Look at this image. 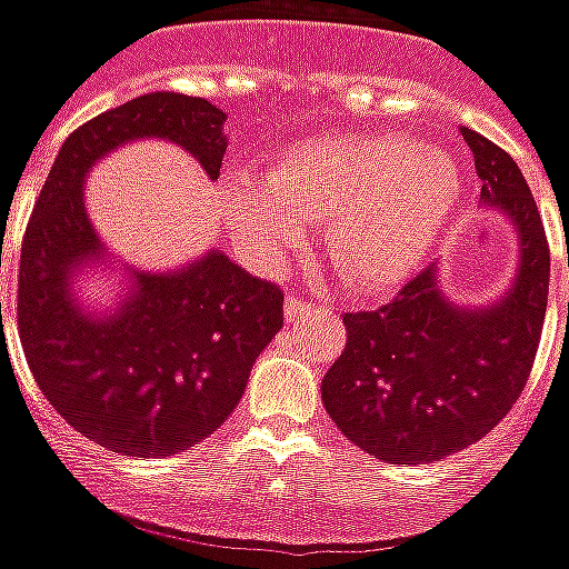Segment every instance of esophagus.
I'll return each mask as SVG.
<instances>
[{
    "instance_id": "obj_1",
    "label": "esophagus",
    "mask_w": 569,
    "mask_h": 569,
    "mask_svg": "<svg viewBox=\"0 0 569 569\" xmlns=\"http://www.w3.org/2000/svg\"><path fill=\"white\" fill-rule=\"evenodd\" d=\"M309 309H315V302L302 300V297H297V293H288V300H284V315H288L290 321H293V318H300V315H306Z\"/></svg>"
}]
</instances>
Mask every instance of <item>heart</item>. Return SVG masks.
I'll use <instances>...</instances> for the list:
<instances>
[{"label":"heart","instance_id":"b5f03b06","mask_svg":"<svg viewBox=\"0 0 569 569\" xmlns=\"http://www.w3.org/2000/svg\"><path fill=\"white\" fill-rule=\"evenodd\" d=\"M460 193L451 153L397 132H327L293 144L260 181H230L223 218L267 257L325 223V251L351 290H385L421 263Z\"/></svg>","mask_w":569,"mask_h":569}]
</instances>
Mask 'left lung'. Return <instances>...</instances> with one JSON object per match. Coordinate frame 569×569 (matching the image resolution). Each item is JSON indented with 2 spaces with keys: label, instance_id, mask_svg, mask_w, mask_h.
Masks as SVG:
<instances>
[{
  "label": "left lung",
  "instance_id": "1",
  "mask_svg": "<svg viewBox=\"0 0 569 569\" xmlns=\"http://www.w3.org/2000/svg\"><path fill=\"white\" fill-rule=\"evenodd\" d=\"M482 199L512 214L521 269L495 309H455L425 269L379 309L346 312V348L321 381L333 425L388 463H433L491 433L530 379L549 302V239L516 160L463 130ZM569 263V257H567Z\"/></svg>",
  "mask_w": 569,
  "mask_h": 569
}]
</instances>
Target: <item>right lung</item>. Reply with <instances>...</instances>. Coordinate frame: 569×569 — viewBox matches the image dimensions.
<instances>
[{
    "instance_id": "right-lung-1",
    "label": "right lung",
    "mask_w": 569,
    "mask_h": 569,
    "mask_svg": "<svg viewBox=\"0 0 569 569\" xmlns=\"http://www.w3.org/2000/svg\"><path fill=\"white\" fill-rule=\"evenodd\" d=\"M142 136L188 148L209 178L221 176L223 111L206 99L148 93L78 127L20 244L18 330L32 379L81 437L130 458H169L230 418L257 355L284 325V293L209 251L181 272H139L114 318L74 309L66 279L102 251L81 199L84 172Z\"/></svg>"
}]
</instances>
